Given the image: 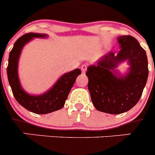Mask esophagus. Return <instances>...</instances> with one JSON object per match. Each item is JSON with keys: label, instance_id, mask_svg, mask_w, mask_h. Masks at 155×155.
I'll list each match as a JSON object with an SVG mask.
<instances>
[{"label": "esophagus", "instance_id": "obj_1", "mask_svg": "<svg viewBox=\"0 0 155 155\" xmlns=\"http://www.w3.org/2000/svg\"><path fill=\"white\" fill-rule=\"evenodd\" d=\"M81 72L83 74H84L86 72V71H87V66L86 65V64H83V65L81 66Z\"/></svg>", "mask_w": 155, "mask_h": 155}]
</instances>
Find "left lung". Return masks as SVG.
<instances>
[{"label":"left lung","mask_w":155,"mask_h":155,"mask_svg":"<svg viewBox=\"0 0 155 155\" xmlns=\"http://www.w3.org/2000/svg\"><path fill=\"white\" fill-rule=\"evenodd\" d=\"M120 51L110 52L87 68V87L94 108L109 114H121L140 100L147 77V57L138 41L131 35L117 38ZM127 61L130 67L125 75L115 69Z\"/></svg>","instance_id":"left-lung-1"}]
</instances>
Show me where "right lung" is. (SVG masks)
<instances>
[{
    "mask_svg": "<svg viewBox=\"0 0 155 155\" xmlns=\"http://www.w3.org/2000/svg\"><path fill=\"white\" fill-rule=\"evenodd\" d=\"M34 38H47L46 34L30 32L20 37L14 44L9 54L7 74L9 84L14 96L21 106L36 114H47L64 107L71 87H73L77 77L81 74L77 68L66 73L57 81L50 89L41 94H30L22 88L19 81L18 61L23 47Z\"/></svg>",
    "mask_w": 155,
    "mask_h": 155,
    "instance_id": "right-lung-1",
    "label": "right lung"
}]
</instances>
